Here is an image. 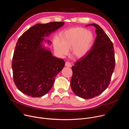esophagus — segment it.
I'll return each instance as SVG.
<instances>
[{
    "label": "esophagus",
    "mask_w": 129,
    "mask_h": 129,
    "mask_svg": "<svg viewBox=\"0 0 129 129\" xmlns=\"http://www.w3.org/2000/svg\"><path fill=\"white\" fill-rule=\"evenodd\" d=\"M65 66H66L67 67H71V64L69 62H66L65 63Z\"/></svg>",
    "instance_id": "obj_1"
}]
</instances>
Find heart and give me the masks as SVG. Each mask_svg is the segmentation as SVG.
Instances as JSON below:
<instances>
[{
  "instance_id": "b5f03b06",
  "label": "heart",
  "mask_w": 129,
  "mask_h": 129,
  "mask_svg": "<svg viewBox=\"0 0 129 129\" xmlns=\"http://www.w3.org/2000/svg\"><path fill=\"white\" fill-rule=\"evenodd\" d=\"M94 37L90 31L82 27H75L66 31L62 41L57 40L54 48L61 56L68 53L71 48L72 54L77 58L84 57L90 50L93 43Z\"/></svg>"
}]
</instances>
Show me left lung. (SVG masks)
Here are the masks:
<instances>
[{"instance_id":"1","label":"left lung","mask_w":129,"mask_h":129,"mask_svg":"<svg viewBox=\"0 0 129 129\" xmlns=\"http://www.w3.org/2000/svg\"><path fill=\"white\" fill-rule=\"evenodd\" d=\"M96 28L97 35L90 50L72 67L70 81L72 91L84 99L93 98L108 87L115 64L112 42L103 29L95 23L87 25Z\"/></svg>"}]
</instances>
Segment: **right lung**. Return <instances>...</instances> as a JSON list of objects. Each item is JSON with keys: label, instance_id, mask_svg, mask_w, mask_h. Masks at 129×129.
Segmentation results:
<instances>
[{"label": "right lung", "instance_id": "obj_1", "mask_svg": "<svg viewBox=\"0 0 129 129\" xmlns=\"http://www.w3.org/2000/svg\"><path fill=\"white\" fill-rule=\"evenodd\" d=\"M63 22L38 23L31 27L18 39L12 67L15 85L21 92L31 97H41L52 87L55 77L62 70L65 62L52 55L43 42L44 38L61 27Z\"/></svg>", "mask_w": 129, "mask_h": 129}]
</instances>
